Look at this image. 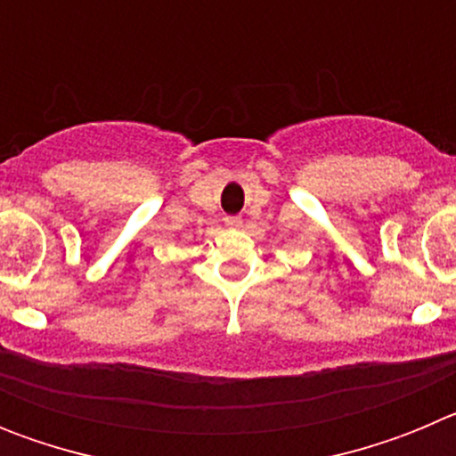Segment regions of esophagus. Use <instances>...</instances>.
<instances>
[{"instance_id": "34e87169", "label": "esophagus", "mask_w": 456, "mask_h": 456, "mask_svg": "<svg viewBox=\"0 0 456 456\" xmlns=\"http://www.w3.org/2000/svg\"><path fill=\"white\" fill-rule=\"evenodd\" d=\"M225 225H231V228H240V225H241V216H237V215L225 216Z\"/></svg>"}]
</instances>
